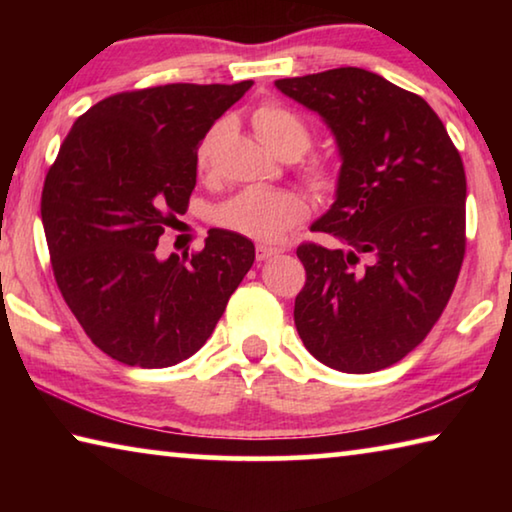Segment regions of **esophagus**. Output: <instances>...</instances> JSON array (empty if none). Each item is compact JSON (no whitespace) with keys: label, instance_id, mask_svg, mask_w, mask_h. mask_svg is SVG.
Segmentation results:
<instances>
[{"label":"esophagus","instance_id":"obj_1","mask_svg":"<svg viewBox=\"0 0 512 512\" xmlns=\"http://www.w3.org/2000/svg\"><path fill=\"white\" fill-rule=\"evenodd\" d=\"M255 253H257V259H259V262H264V259H268V257H273V255L280 253V248L259 244V246H257V250H255Z\"/></svg>","mask_w":512,"mask_h":512}]
</instances>
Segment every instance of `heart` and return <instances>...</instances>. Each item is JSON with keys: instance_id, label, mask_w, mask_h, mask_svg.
<instances>
[{"instance_id": "heart-1", "label": "heart", "mask_w": 512, "mask_h": 512, "mask_svg": "<svg viewBox=\"0 0 512 512\" xmlns=\"http://www.w3.org/2000/svg\"><path fill=\"white\" fill-rule=\"evenodd\" d=\"M253 126L262 142L273 149L277 155L287 160H296L309 149L311 131L307 121L298 112L282 106V103H262L253 112ZM221 133V124L214 126L210 133L203 137L196 151L198 169H205L210 162L216 137ZM305 176L311 185L320 189H329L336 180V171L332 162L325 158H311L305 164ZM307 214V205L298 194L287 192V189L273 187H248L230 201H225L216 210V221L223 228H228L237 235H244L259 241H273L298 225Z\"/></svg>"}]
</instances>
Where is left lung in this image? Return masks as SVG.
<instances>
[{
    "label": "left lung",
    "mask_w": 512,
    "mask_h": 512,
    "mask_svg": "<svg viewBox=\"0 0 512 512\" xmlns=\"http://www.w3.org/2000/svg\"><path fill=\"white\" fill-rule=\"evenodd\" d=\"M318 112L341 155L336 201L298 246V334L325 366L366 375L404 359L447 307L465 255V169L422 97L359 67L275 81Z\"/></svg>",
    "instance_id": "8db88e82"
}]
</instances>
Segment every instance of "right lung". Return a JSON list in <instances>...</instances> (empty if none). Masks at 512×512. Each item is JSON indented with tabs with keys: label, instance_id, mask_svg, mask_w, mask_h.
I'll use <instances>...</instances> for the list:
<instances>
[{
	"label": "right lung",
	"instance_id": "add662e5",
	"mask_svg": "<svg viewBox=\"0 0 512 512\" xmlns=\"http://www.w3.org/2000/svg\"><path fill=\"white\" fill-rule=\"evenodd\" d=\"M250 85L112 94L74 121L49 167L40 214L56 284L92 343L126 366L201 350L255 262L253 241L221 228L192 257L155 255L187 212L198 144Z\"/></svg>",
	"mask_w": 512,
	"mask_h": 512
}]
</instances>
